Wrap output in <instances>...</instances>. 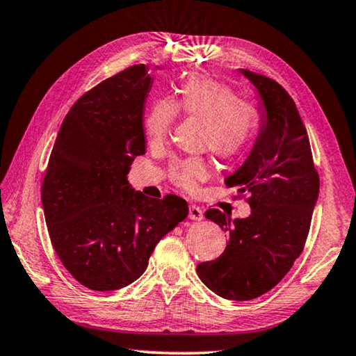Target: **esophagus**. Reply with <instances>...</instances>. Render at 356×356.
Wrapping results in <instances>:
<instances>
[{"label": "esophagus", "mask_w": 356, "mask_h": 356, "mask_svg": "<svg viewBox=\"0 0 356 356\" xmlns=\"http://www.w3.org/2000/svg\"><path fill=\"white\" fill-rule=\"evenodd\" d=\"M188 218L193 221H201L204 218L202 209L195 206V204H191V206L188 207Z\"/></svg>", "instance_id": "esophagus-1"}]
</instances>
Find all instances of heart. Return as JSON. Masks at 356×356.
Returning a JSON list of instances; mask_svg holds the SVG:
<instances>
[{"instance_id":"obj_1","label":"heart","mask_w":356,"mask_h":356,"mask_svg":"<svg viewBox=\"0 0 356 356\" xmlns=\"http://www.w3.org/2000/svg\"><path fill=\"white\" fill-rule=\"evenodd\" d=\"M176 110L206 122V144L222 159H232L250 146L259 127V114L252 105L238 100L231 88L206 76H191L182 84L176 99L159 100L144 118V134L150 144L168 136ZM172 179L184 188L195 186L207 177L201 160H182L172 165Z\"/></svg>"}]
</instances>
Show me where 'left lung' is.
Returning a JSON list of instances; mask_svg holds the SVG:
<instances>
[{"label":"left lung","mask_w":356,"mask_h":356,"mask_svg":"<svg viewBox=\"0 0 356 356\" xmlns=\"http://www.w3.org/2000/svg\"><path fill=\"white\" fill-rule=\"evenodd\" d=\"M238 70L256 88L261 125L245 163L225 184L251 193V213L232 220L220 210H207L206 218L229 238L218 259L197 265V276L220 297L246 301L278 284L303 251L318 197V176L291 95L267 76Z\"/></svg>","instance_id":"left-lung-1"}]
</instances>
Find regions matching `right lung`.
<instances>
[{
    "label": "right lung",
    "instance_id": "1",
    "mask_svg": "<svg viewBox=\"0 0 356 356\" xmlns=\"http://www.w3.org/2000/svg\"><path fill=\"white\" fill-rule=\"evenodd\" d=\"M152 81L146 65H131L81 95L48 161L42 206L53 248L92 291H118L140 278L155 245L188 213L182 197L154 200L127 180L135 156L146 152Z\"/></svg>",
    "mask_w": 356,
    "mask_h": 356
}]
</instances>
